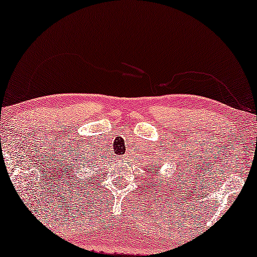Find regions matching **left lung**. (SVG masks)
I'll use <instances>...</instances> for the list:
<instances>
[{"label": "left lung", "instance_id": "8db88e82", "mask_svg": "<svg viewBox=\"0 0 257 257\" xmlns=\"http://www.w3.org/2000/svg\"><path fill=\"white\" fill-rule=\"evenodd\" d=\"M151 170H152V166H151ZM154 170H157V168H154ZM167 185H168V181H167Z\"/></svg>", "mask_w": 257, "mask_h": 257}]
</instances>
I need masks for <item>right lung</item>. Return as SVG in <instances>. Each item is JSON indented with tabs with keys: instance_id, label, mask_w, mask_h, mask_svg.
<instances>
[{
	"instance_id": "obj_1",
	"label": "right lung",
	"mask_w": 257,
	"mask_h": 257,
	"mask_svg": "<svg viewBox=\"0 0 257 257\" xmlns=\"http://www.w3.org/2000/svg\"><path fill=\"white\" fill-rule=\"evenodd\" d=\"M84 165H85V166L86 167H92V166H91V165H92V164H90V161H85V164H83V166H84Z\"/></svg>"
}]
</instances>
